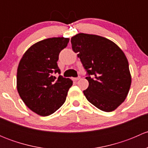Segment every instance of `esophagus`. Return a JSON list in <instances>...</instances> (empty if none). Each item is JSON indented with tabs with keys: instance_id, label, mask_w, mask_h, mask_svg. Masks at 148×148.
<instances>
[{
	"instance_id": "obj_1",
	"label": "esophagus",
	"mask_w": 148,
	"mask_h": 148,
	"mask_svg": "<svg viewBox=\"0 0 148 148\" xmlns=\"http://www.w3.org/2000/svg\"><path fill=\"white\" fill-rule=\"evenodd\" d=\"M80 79V77H75V78H72L73 81H77V80H79Z\"/></svg>"
}]
</instances>
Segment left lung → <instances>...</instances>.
Masks as SVG:
<instances>
[{"label":"left lung","instance_id":"8db88e82","mask_svg":"<svg viewBox=\"0 0 148 148\" xmlns=\"http://www.w3.org/2000/svg\"><path fill=\"white\" fill-rule=\"evenodd\" d=\"M71 43L87 72L84 95L100 110L114 111L126 99L132 82L124 52L113 41L93 34H78Z\"/></svg>","mask_w":148,"mask_h":148}]
</instances>
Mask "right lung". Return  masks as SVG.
<instances>
[{"label": "right lung", "mask_w": 148, "mask_h": 148, "mask_svg": "<svg viewBox=\"0 0 148 148\" xmlns=\"http://www.w3.org/2000/svg\"><path fill=\"white\" fill-rule=\"evenodd\" d=\"M69 38L54 37L32 45L22 56L17 70V90L34 112L41 116L53 114L65 102L73 82L60 74L57 65L61 51Z\"/></svg>", "instance_id": "add662e5"}]
</instances>
